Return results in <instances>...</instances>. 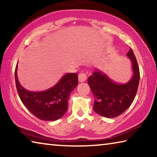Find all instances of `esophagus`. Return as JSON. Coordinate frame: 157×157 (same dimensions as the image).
I'll return each instance as SVG.
<instances>
[{"mask_svg":"<svg viewBox=\"0 0 157 157\" xmlns=\"http://www.w3.org/2000/svg\"><path fill=\"white\" fill-rule=\"evenodd\" d=\"M86 75L85 73H81L79 74L78 75V80L79 82H83L84 81H86Z\"/></svg>","mask_w":157,"mask_h":157,"instance_id":"esophagus-1","label":"esophagus"}]
</instances>
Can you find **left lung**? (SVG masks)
<instances>
[{"instance_id": "left-lung-1", "label": "left lung", "mask_w": 157, "mask_h": 157, "mask_svg": "<svg viewBox=\"0 0 157 157\" xmlns=\"http://www.w3.org/2000/svg\"><path fill=\"white\" fill-rule=\"evenodd\" d=\"M127 56L132 62L133 76L126 83H118L98 69L88 78L94 96V110L100 116L109 118L118 116L129 107L136 96L140 80L139 68L132 49Z\"/></svg>"}]
</instances>
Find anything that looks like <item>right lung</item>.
<instances>
[{
  "label": "right lung",
  "instance_id": "1",
  "mask_svg": "<svg viewBox=\"0 0 157 157\" xmlns=\"http://www.w3.org/2000/svg\"><path fill=\"white\" fill-rule=\"evenodd\" d=\"M15 69V82L18 95L28 110L42 121H55L62 118L68 109L71 93L78 86L77 73H66L51 88L41 91H30L21 86Z\"/></svg>",
  "mask_w": 157,
  "mask_h": 157
}]
</instances>
